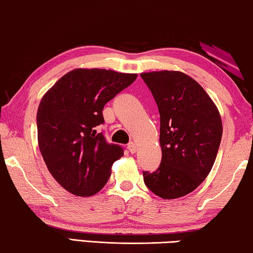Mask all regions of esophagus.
Returning <instances> with one entry per match:
<instances>
[{"instance_id":"34e87169","label":"esophagus","mask_w":253,"mask_h":253,"mask_svg":"<svg viewBox=\"0 0 253 253\" xmlns=\"http://www.w3.org/2000/svg\"><path fill=\"white\" fill-rule=\"evenodd\" d=\"M127 150H129L131 153H136V151H137V145L134 144V143H130V144H127Z\"/></svg>"}]
</instances>
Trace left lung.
<instances>
[{
  "instance_id": "8db88e82",
  "label": "left lung",
  "mask_w": 253,
  "mask_h": 253,
  "mask_svg": "<svg viewBox=\"0 0 253 253\" xmlns=\"http://www.w3.org/2000/svg\"><path fill=\"white\" fill-rule=\"evenodd\" d=\"M160 113L161 165L144 171V182L162 199L189 195L210 174L221 137L219 110L205 89L181 71H151L140 75Z\"/></svg>"
}]
</instances>
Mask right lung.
I'll use <instances>...</instances> for the list:
<instances>
[{
  "mask_svg": "<svg viewBox=\"0 0 253 253\" xmlns=\"http://www.w3.org/2000/svg\"><path fill=\"white\" fill-rule=\"evenodd\" d=\"M137 74L106 69H75L61 77L41 99L37 113L38 144L44 164L62 188L91 197L106 185L112 166L123 157L95 127L102 109Z\"/></svg>",
  "mask_w": 253,
  "mask_h": 253,
  "instance_id": "add662e5",
  "label": "right lung"
}]
</instances>
